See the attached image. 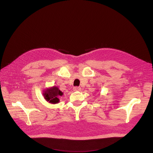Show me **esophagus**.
I'll return each mask as SVG.
<instances>
[{"label":"esophagus","mask_w":153,"mask_h":153,"mask_svg":"<svg viewBox=\"0 0 153 153\" xmlns=\"http://www.w3.org/2000/svg\"><path fill=\"white\" fill-rule=\"evenodd\" d=\"M73 91H81V88L79 87H73Z\"/></svg>","instance_id":"obj_1"}]
</instances>
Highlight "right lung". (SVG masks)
Masks as SVG:
<instances>
[{"mask_svg":"<svg viewBox=\"0 0 153 153\" xmlns=\"http://www.w3.org/2000/svg\"><path fill=\"white\" fill-rule=\"evenodd\" d=\"M63 92L59 90L58 87L53 86L47 88L43 91V96L45 100L52 104H56L59 102V96H62Z\"/></svg>","mask_w":153,"mask_h":153,"instance_id":"right-lung-1","label":"right lung"}]
</instances>
